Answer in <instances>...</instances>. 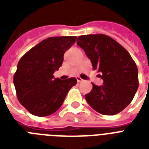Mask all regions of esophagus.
Returning <instances> with one entry per match:
<instances>
[{
    "label": "esophagus",
    "mask_w": 149,
    "mask_h": 149,
    "mask_svg": "<svg viewBox=\"0 0 149 149\" xmlns=\"http://www.w3.org/2000/svg\"><path fill=\"white\" fill-rule=\"evenodd\" d=\"M77 82H78V83H81V82L84 81V79H81L80 77H77Z\"/></svg>",
    "instance_id": "obj_1"
}]
</instances>
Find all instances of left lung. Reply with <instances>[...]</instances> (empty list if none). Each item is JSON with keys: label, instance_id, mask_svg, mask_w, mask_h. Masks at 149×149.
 Instances as JSON below:
<instances>
[{"label": "left lung", "instance_id": "8db88e82", "mask_svg": "<svg viewBox=\"0 0 149 149\" xmlns=\"http://www.w3.org/2000/svg\"><path fill=\"white\" fill-rule=\"evenodd\" d=\"M77 42L104 80L102 86L92 84V91L85 95L86 100L101 114L120 113L132 102L139 88L134 61L122 45L103 34L80 36Z\"/></svg>", "mask_w": 149, "mask_h": 149}]
</instances>
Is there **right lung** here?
Returning a JSON list of instances; mask_svg holds the SVG:
<instances>
[{
    "mask_svg": "<svg viewBox=\"0 0 149 149\" xmlns=\"http://www.w3.org/2000/svg\"><path fill=\"white\" fill-rule=\"evenodd\" d=\"M77 40V36L51 37L44 39L22 56L14 75L17 97L31 114L45 117L63 104L77 79H59L54 72L63 62V56Z\"/></svg>",
    "mask_w": 149,
    "mask_h": 149,
    "instance_id": "1",
    "label": "right lung"
}]
</instances>
